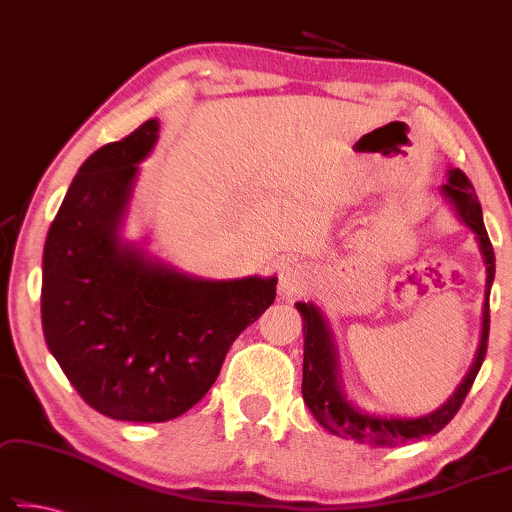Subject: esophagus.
Instances as JSON below:
<instances>
[{
    "mask_svg": "<svg viewBox=\"0 0 512 512\" xmlns=\"http://www.w3.org/2000/svg\"><path fill=\"white\" fill-rule=\"evenodd\" d=\"M309 279H311V272L307 265L288 263V265H284V270H281V274H279V286H281V291L288 295H298L300 291H305Z\"/></svg>",
    "mask_w": 512,
    "mask_h": 512,
    "instance_id": "esophagus-1",
    "label": "esophagus"
}]
</instances>
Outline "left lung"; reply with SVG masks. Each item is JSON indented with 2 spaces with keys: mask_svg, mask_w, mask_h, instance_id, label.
<instances>
[{
  "mask_svg": "<svg viewBox=\"0 0 512 512\" xmlns=\"http://www.w3.org/2000/svg\"><path fill=\"white\" fill-rule=\"evenodd\" d=\"M443 194L450 203L455 205L459 219L476 233L480 251H483L487 265V300L483 311V337H480V348L473 362L471 372L459 385L457 392L448 399L441 409L422 418H379L369 416L365 411H358L351 402H346L342 385L337 376V355L332 346V337L323 316L318 314L314 305L298 302V311L302 314V325H305V367H302V397L314 413V418L328 429V432L342 436V439H353L358 443H369V446H385L395 448L406 441H420L427 436L439 434L450 420L455 418L459 406L464 404L469 395L473 381L483 367L487 353V337H490V288L494 281V249L490 235L483 224V210L473 187L462 170L450 173L448 184H443Z\"/></svg>",
  "mask_w": 512,
  "mask_h": 512,
  "instance_id": "obj_1",
  "label": "left lung"
}]
</instances>
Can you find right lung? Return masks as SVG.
Listing matches in <instances>:
<instances>
[{"label":"right lung","instance_id":"1","mask_svg":"<svg viewBox=\"0 0 512 512\" xmlns=\"http://www.w3.org/2000/svg\"><path fill=\"white\" fill-rule=\"evenodd\" d=\"M147 120L73 177L43 249L41 321L50 353L94 411L164 422L201 402L240 332L274 302L277 279H196L120 242Z\"/></svg>","mask_w":512,"mask_h":512}]
</instances>
